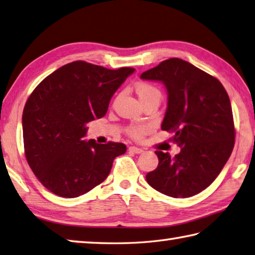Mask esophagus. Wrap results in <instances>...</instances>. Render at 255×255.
I'll return each instance as SVG.
<instances>
[{
  "mask_svg": "<svg viewBox=\"0 0 255 255\" xmlns=\"http://www.w3.org/2000/svg\"><path fill=\"white\" fill-rule=\"evenodd\" d=\"M129 150L135 152V154H141V152L143 151V149H141V148L139 147H135V146H130L129 147Z\"/></svg>",
  "mask_w": 255,
  "mask_h": 255,
  "instance_id": "1",
  "label": "esophagus"
}]
</instances>
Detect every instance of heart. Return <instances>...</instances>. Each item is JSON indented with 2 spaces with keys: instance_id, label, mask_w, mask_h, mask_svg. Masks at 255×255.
<instances>
[{
  "instance_id": "b5f03b06",
  "label": "heart",
  "mask_w": 255,
  "mask_h": 255,
  "mask_svg": "<svg viewBox=\"0 0 255 255\" xmlns=\"http://www.w3.org/2000/svg\"><path fill=\"white\" fill-rule=\"evenodd\" d=\"M135 91L140 101H143L149 98L160 99V91L157 89L156 87L149 85V83H145V82L137 83L135 86ZM146 131H147V126H145V125H132V126L128 129L129 135L135 138L141 137Z\"/></svg>"
}]
</instances>
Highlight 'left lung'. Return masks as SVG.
I'll return each instance as SVG.
<instances>
[{
  "mask_svg": "<svg viewBox=\"0 0 255 255\" xmlns=\"http://www.w3.org/2000/svg\"><path fill=\"white\" fill-rule=\"evenodd\" d=\"M167 91L161 129L180 147L174 158L155 151L158 166L147 183L170 197H191L214 182L232 154L235 139L232 107L222 83L182 59L165 60L141 73Z\"/></svg>",
  "mask_w": 255,
  "mask_h": 255,
  "instance_id": "obj_1",
  "label": "left lung"
}]
</instances>
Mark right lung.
I'll return each instance as SVG.
<instances>
[{
  "label": "right lung",
  "mask_w": 255,
  "mask_h": 255,
  "mask_svg": "<svg viewBox=\"0 0 255 255\" xmlns=\"http://www.w3.org/2000/svg\"><path fill=\"white\" fill-rule=\"evenodd\" d=\"M135 69L118 70L75 61L59 68L35 88L22 116L27 163L50 192L73 198L103 183L122 142L85 139L87 124L104 117L110 99Z\"/></svg>",
  "instance_id": "right-lung-1"
}]
</instances>
